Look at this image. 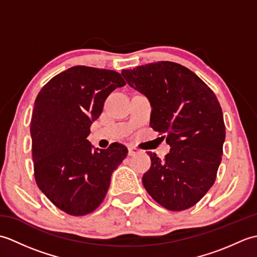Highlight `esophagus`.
Here are the masks:
<instances>
[{
  "instance_id": "obj_1",
  "label": "esophagus",
  "mask_w": 257,
  "mask_h": 257,
  "mask_svg": "<svg viewBox=\"0 0 257 257\" xmlns=\"http://www.w3.org/2000/svg\"><path fill=\"white\" fill-rule=\"evenodd\" d=\"M129 156H136V155H138V154H140V150L137 148V147H129Z\"/></svg>"
}]
</instances>
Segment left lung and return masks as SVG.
I'll return each mask as SVG.
<instances>
[{
	"label": "left lung",
	"instance_id": "obj_1",
	"mask_svg": "<svg viewBox=\"0 0 257 257\" xmlns=\"http://www.w3.org/2000/svg\"><path fill=\"white\" fill-rule=\"evenodd\" d=\"M121 75L149 98L150 127L171 147L162 160L148 152L151 167L143 177L144 187L167 210H187L215 182L225 140L220 102L203 80L173 62L122 69Z\"/></svg>",
	"mask_w": 257,
	"mask_h": 257
}]
</instances>
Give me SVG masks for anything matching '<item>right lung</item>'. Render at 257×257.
<instances>
[{"label":"right lung","mask_w":257,"mask_h":257,"mask_svg":"<svg viewBox=\"0 0 257 257\" xmlns=\"http://www.w3.org/2000/svg\"><path fill=\"white\" fill-rule=\"evenodd\" d=\"M125 81L114 70L74 66L53 77L38 92L31 119L32 157L37 187L69 215L95 211L128 149L112 144L92 150L87 140L103 102Z\"/></svg>","instance_id":"right-lung-1"}]
</instances>
